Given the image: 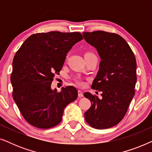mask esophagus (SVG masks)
Returning a JSON list of instances; mask_svg holds the SVG:
<instances>
[{"label": "esophagus", "mask_w": 152, "mask_h": 152, "mask_svg": "<svg viewBox=\"0 0 152 152\" xmlns=\"http://www.w3.org/2000/svg\"><path fill=\"white\" fill-rule=\"evenodd\" d=\"M78 96L80 97H82L84 96V94H83V92L82 91L78 90Z\"/></svg>", "instance_id": "1"}]
</instances>
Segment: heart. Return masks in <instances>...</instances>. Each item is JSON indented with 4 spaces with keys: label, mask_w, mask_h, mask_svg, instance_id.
Instances as JSON below:
<instances>
[{
    "label": "heart",
    "mask_w": 152,
    "mask_h": 152,
    "mask_svg": "<svg viewBox=\"0 0 152 152\" xmlns=\"http://www.w3.org/2000/svg\"><path fill=\"white\" fill-rule=\"evenodd\" d=\"M89 54H92V53H86V55H89ZM76 82H77V84H79V85H80V86H82V82H81V81H80V80H76Z\"/></svg>",
    "instance_id": "heart-1"
}]
</instances>
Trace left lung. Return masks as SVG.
Returning a JSON list of instances; mask_svg holds the SVG:
<instances>
[{"mask_svg":"<svg viewBox=\"0 0 152 152\" xmlns=\"http://www.w3.org/2000/svg\"><path fill=\"white\" fill-rule=\"evenodd\" d=\"M82 34L100 57L91 88L102 93V99L88 92L84 94L92 104L85 112V120L97 129L111 128L122 120L134 96L136 58L126 41L117 34L95 31Z\"/></svg>","mask_w":152,"mask_h":152,"instance_id":"8db88e82","label":"left lung"}]
</instances>
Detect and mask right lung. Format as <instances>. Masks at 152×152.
Here are the masks:
<instances>
[{
	"label": "right lung",
	"instance_id": "add662e5",
	"mask_svg": "<svg viewBox=\"0 0 152 152\" xmlns=\"http://www.w3.org/2000/svg\"><path fill=\"white\" fill-rule=\"evenodd\" d=\"M82 39L80 32L37 33L29 37L16 52L11 75L12 95L31 125L40 129L57 125L65 107L77 98L75 87L66 86L57 92L51 84L68 52Z\"/></svg>",
	"mask_w": 152,
	"mask_h": 152
}]
</instances>
